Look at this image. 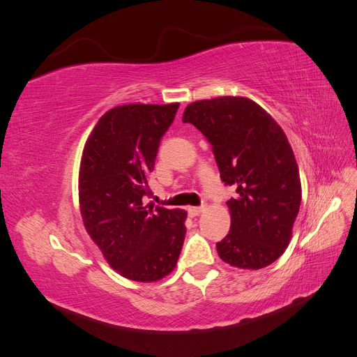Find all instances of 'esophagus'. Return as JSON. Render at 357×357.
<instances>
[{
	"mask_svg": "<svg viewBox=\"0 0 357 357\" xmlns=\"http://www.w3.org/2000/svg\"><path fill=\"white\" fill-rule=\"evenodd\" d=\"M204 210H205V207H189L188 213H189L190 218H197V215L204 213Z\"/></svg>",
	"mask_w": 357,
	"mask_h": 357,
	"instance_id": "obj_1",
	"label": "esophagus"
}]
</instances>
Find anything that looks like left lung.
Returning a JSON list of instances; mask_svg holds the SVG:
<instances>
[{
  "instance_id": "obj_1",
  "label": "left lung",
  "mask_w": 357,
  "mask_h": 357,
  "mask_svg": "<svg viewBox=\"0 0 357 357\" xmlns=\"http://www.w3.org/2000/svg\"><path fill=\"white\" fill-rule=\"evenodd\" d=\"M183 122L208 139L220 178L236 188L226 202L231 229L215 244L220 259L241 269L271 265L290 243L302 199L298 164L282 126L245 96L190 102Z\"/></svg>"
}]
</instances>
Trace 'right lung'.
<instances>
[{
  "label": "right lung",
  "instance_id": "add662e5",
  "mask_svg": "<svg viewBox=\"0 0 357 357\" xmlns=\"http://www.w3.org/2000/svg\"><path fill=\"white\" fill-rule=\"evenodd\" d=\"M178 102L125 104L104 113L82 153L79 204L86 232L117 274L139 283L174 271L188 213L143 202L162 135Z\"/></svg>",
  "mask_w": 357,
  "mask_h": 357
}]
</instances>
